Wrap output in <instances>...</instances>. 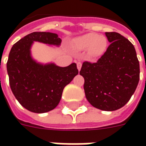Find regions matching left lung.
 I'll return each instance as SVG.
<instances>
[{
	"instance_id": "left-lung-1",
	"label": "left lung",
	"mask_w": 146,
	"mask_h": 146,
	"mask_svg": "<svg viewBox=\"0 0 146 146\" xmlns=\"http://www.w3.org/2000/svg\"><path fill=\"white\" fill-rule=\"evenodd\" d=\"M34 41L59 46L62 40L56 33L33 32L16 42L7 62L9 84L24 108L33 113H47L58 105L64 88L76 74L73 63L62 67L36 62L30 51Z\"/></svg>"
}]
</instances>
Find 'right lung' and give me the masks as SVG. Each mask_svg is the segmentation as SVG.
Listing matches in <instances>:
<instances>
[{"mask_svg": "<svg viewBox=\"0 0 146 146\" xmlns=\"http://www.w3.org/2000/svg\"><path fill=\"white\" fill-rule=\"evenodd\" d=\"M110 45L95 62H85L80 74L84 78L86 98L92 106L114 111L131 99L139 81V62L135 47L119 33H106Z\"/></svg>", "mask_w": 146, "mask_h": 146, "instance_id": "add662e5", "label": "right lung"}]
</instances>
